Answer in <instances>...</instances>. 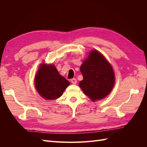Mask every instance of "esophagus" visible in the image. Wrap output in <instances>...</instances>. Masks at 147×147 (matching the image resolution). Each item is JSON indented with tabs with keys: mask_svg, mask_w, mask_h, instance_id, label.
<instances>
[{
	"mask_svg": "<svg viewBox=\"0 0 147 147\" xmlns=\"http://www.w3.org/2000/svg\"><path fill=\"white\" fill-rule=\"evenodd\" d=\"M70 81H71V82H72L74 84H75L77 83V82L76 78H72V79H71Z\"/></svg>",
	"mask_w": 147,
	"mask_h": 147,
	"instance_id": "1",
	"label": "esophagus"
}]
</instances>
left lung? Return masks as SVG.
Masks as SVG:
<instances>
[{
    "mask_svg": "<svg viewBox=\"0 0 147 147\" xmlns=\"http://www.w3.org/2000/svg\"><path fill=\"white\" fill-rule=\"evenodd\" d=\"M83 80L79 86L91 100L104 99L112 91L115 84V74L112 65L105 57L93 50L80 67Z\"/></svg>",
    "mask_w": 147,
    "mask_h": 147,
    "instance_id": "obj_1",
    "label": "left lung"
}]
</instances>
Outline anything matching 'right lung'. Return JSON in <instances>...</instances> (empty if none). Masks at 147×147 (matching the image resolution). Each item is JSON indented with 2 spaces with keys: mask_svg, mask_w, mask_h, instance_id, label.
<instances>
[{
  "mask_svg": "<svg viewBox=\"0 0 147 147\" xmlns=\"http://www.w3.org/2000/svg\"><path fill=\"white\" fill-rule=\"evenodd\" d=\"M35 86L38 94L46 100L59 98L70 82L59 74L55 65L42 63L35 77Z\"/></svg>",
  "mask_w": 147,
  "mask_h": 147,
  "instance_id": "right-lung-1",
  "label": "right lung"
}]
</instances>
